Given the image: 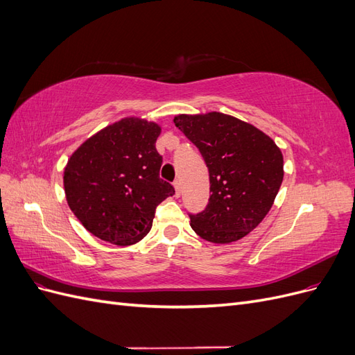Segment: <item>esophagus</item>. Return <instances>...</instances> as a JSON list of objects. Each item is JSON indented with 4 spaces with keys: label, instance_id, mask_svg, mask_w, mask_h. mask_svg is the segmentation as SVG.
Masks as SVG:
<instances>
[{
    "label": "esophagus",
    "instance_id": "1",
    "mask_svg": "<svg viewBox=\"0 0 355 355\" xmlns=\"http://www.w3.org/2000/svg\"><path fill=\"white\" fill-rule=\"evenodd\" d=\"M173 187H175V189H176V197H179V196H180V182H179V180H175Z\"/></svg>",
    "mask_w": 355,
    "mask_h": 355
}]
</instances>
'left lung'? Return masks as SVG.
Instances as JSON below:
<instances>
[{
	"mask_svg": "<svg viewBox=\"0 0 355 355\" xmlns=\"http://www.w3.org/2000/svg\"><path fill=\"white\" fill-rule=\"evenodd\" d=\"M173 121L209 168V204L189 214L191 228L216 244L245 237L263 220L282 187L280 148L259 128L222 112L182 114Z\"/></svg>",
	"mask_w": 355,
	"mask_h": 355,
	"instance_id": "left-lung-1",
	"label": "left lung"
}]
</instances>
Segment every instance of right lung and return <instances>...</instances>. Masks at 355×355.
I'll list each match as a JSON object with an SVG mask.
<instances>
[{
    "instance_id": "right-lung-1",
    "label": "right lung",
    "mask_w": 355,
    "mask_h": 355,
    "mask_svg": "<svg viewBox=\"0 0 355 355\" xmlns=\"http://www.w3.org/2000/svg\"><path fill=\"white\" fill-rule=\"evenodd\" d=\"M159 133L157 123L127 116L89 137L68 159V206L94 237L116 245L141 241L158 204L175 194L159 179Z\"/></svg>"
}]
</instances>
